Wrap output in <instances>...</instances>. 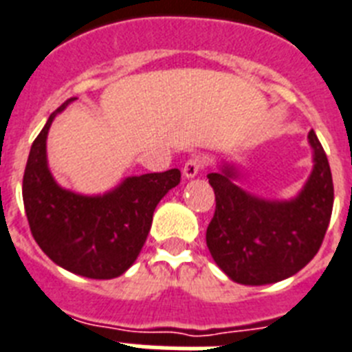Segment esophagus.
Here are the masks:
<instances>
[{
	"mask_svg": "<svg viewBox=\"0 0 352 352\" xmlns=\"http://www.w3.org/2000/svg\"><path fill=\"white\" fill-rule=\"evenodd\" d=\"M204 159L200 157V155H193L191 159H188L184 164V168H182V175H184V179H193V177L199 175V171L204 168Z\"/></svg>",
	"mask_w": 352,
	"mask_h": 352,
	"instance_id": "1",
	"label": "esophagus"
}]
</instances>
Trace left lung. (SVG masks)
Wrapping results in <instances>:
<instances>
[{"label":"left lung","instance_id":"obj_1","mask_svg":"<svg viewBox=\"0 0 352 352\" xmlns=\"http://www.w3.org/2000/svg\"><path fill=\"white\" fill-rule=\"evenodd\" d=\"M313 170L297 197L268 200L236 184L238 168L221 162L209 173L217 209L206 232L212 259L227 277L249 286L272 285L315 258L333 211V177L317 134L309 131Z\"/></svg>","mask_w":352,"mask_h":352}]
</instances>
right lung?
Returning <instances> with one entry per match:
<instances>
[{
	"label": "right lung",
	"instance_id": "obj_1",
	"mask_svg": "<svg viewBox=\"0 0 352 352\" xmlns=\"http://www.w3.org/2000/svg\"><path fill=\"white\" fill-rule=\"evenodd\" d=\"M69 98L35 138L23 177V202L30 231L43 252L58 267L89 279H114L134 265L152 227L153 211L181 171L126 177L103 195L62 188L48 166L50 126Z\"/></svg>",
	"mask_w": 352,
	"mask_h": 352
}]
</instances>
